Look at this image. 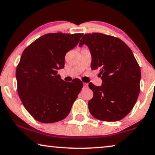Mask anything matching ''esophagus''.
<instances>
[{"mask_svg": "<svg viewBox=\"0 0 155 155\" xmlns=\"http://www.w3.org/2000/svg\"><path fill=\"white\" fill-rule=\"evenodd\" d=\"M83 86H84V87H88V84H87V83H83Z\"/></svg>", "mask_w": 155, "mask_h": 155, "instance_id": "1", "label": "esophagus"}]
</instances>
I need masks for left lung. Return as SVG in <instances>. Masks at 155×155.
<instances>
[{
    "label": "left lung",
    "mask_w": 155,
    "mask_h": 155,
    "mask_svg": "<svg viewBox=\"0 0 155 155\" xmlns=\"http://www.w3.org/2000/svg\"><path fill=\"white\" fill-rule=\"evenodd\" d=\"M86 45L92 55L91 68L100 71L101 86L89 83L93 97L90 114L104 121H117L136 104L140 92L141 70L130 48L124 41L101 33L85 34L79 46Z\"/></svg>",
    "instance_id": "8db88e82"
}]
</instances>
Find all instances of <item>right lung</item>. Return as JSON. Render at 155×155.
Returning a JSON list of instances; mask_svg holds the SVG:
<instances>
[{
    "instance_id": "obj_1",
    "label": "right lung",
    "mask_w": 155,
    "mask_h": 155,
    "mask_svg": "<svg viewBox=\"0 0 155 155\" xmlns=\"http://www.w3.org/2000/svg\"><path fill=\"white\" fill-rule=\"evenodd\" d=\"M83 34H47L25 49L17 65V91L34 119L51 124L64 119L83 86L74 78L65 82L58 70L65 65V56L77 46Z\"/></svg>"
}]
</instances>
